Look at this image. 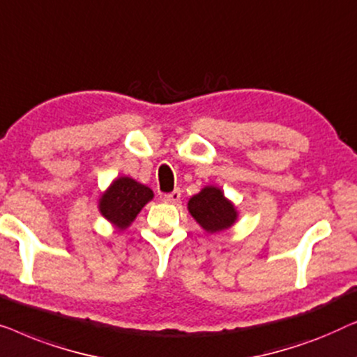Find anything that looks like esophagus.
Returning <instances> with one entry per match:
<instances>
[{"mask_svg":"<svg viewBox=\"0 0 357 357\" xmlns=\"http://www.w3.org/2000/svg\"><path fill=\"white\" fill-rule=\"evenodd\" d=\"M179 199H181V190H178V189L173 190V192L163 195V202H167V204H176V202H179Z\"/></svg>","mask_w":357,"mask_h":357,"instance_id":"34e87169","label":"esophagus"}]
</instances>
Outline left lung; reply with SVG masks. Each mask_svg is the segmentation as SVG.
<instances>
[{"label": "left lung", "mask_w": 357, "mask_h": 357, "mask_svg": "<svg viewBox=\"0 0 357 357\" xmlns=\"http://www.w3.org/2000/svg\"><path fill=\"white\" fill-rule=\"evenodd\" d=\"M189 213L207 233H218L233 227L238 220V210L225 197L222 189L205 185L199 194L192 195L188 204Z\"/></svg>", "instance_id": "8db88e82"}]
</instances>
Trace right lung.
I'll return each instance as SVG.
<instances>
[{
	"label": "right lung",
	"instance_id": "add662e5",
	"mask_svg": "<svg viewBox=\"0 0 357 357\" xmlns=\"http://www.w3.org/2000/svg\"><path fill=\"white\" fill-rule=\"evenodd\" d=\"M153 199L152 189L128 176L114 179L98 200V210L114 228L126 229L142 207Z\"/></svg>",
	"mask_w": 357,
	"mask_h": 357
}]
</instances>
